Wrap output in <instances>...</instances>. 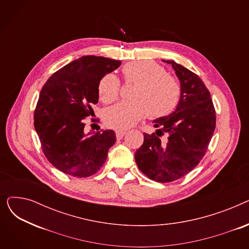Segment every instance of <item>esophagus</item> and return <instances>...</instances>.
Listing matches in <instances>:
<instances>
[{
  "mask_svg": "<svg viewBox=\"0 0 249 249\" xmlns=\"http://www.w3.org/2000/svg\"><path fill=\"white\" fill-rule=\"evenodd\" d=\"M126 134V132L125 131H122V130H117L116 131V137H117V139H121V138H123V136Z\"/></svg>",
  "mask_w": 249,
  "mask_h": 249,
  "instance_id": "34e87169",
  "label": "esophagus"
}]
</instances>
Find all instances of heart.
Wrapping results in <instances>:
<instances>
[{"instance_id":"1","label":"heart","mask_w":249,"mask_h":249,"mask_svg":"<svg viewBox=\"0 0 249 249\" xmlns=\"http://www.w3.org/2000/svg\"><path fill=\"white\" fill-rule=\"evenodd\" d=\"M127 84H135L131 91L132 101L118 103L104 113L109 127L125 130L134 126L147 115L159 119L173 113L181 96L179 82L165 72L160 64L150 60L126 63L122 69ZM100 100L105 104L116 101L120 93V81L115 74L104 75L98 85Z\"/></svg>"}]
</instances>
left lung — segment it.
<instances>
[{"label": "left lung", "instance_id": "1", "mask_svg": "<svg viewBox=\"0 0 249 249\" xmlns=\"http://www.w3.org/2000/svg\"><path fill=\"white\" fill-rule=\"evenodd\" d=\"M163 61L172 64L178 77L180 100L175 112L153 121L155 133L143 134L135 160L150 179L171 182L189 174L203 159L215 131L216 114L201 78L174 60Z\"/></svg>", "mask_w": 249, "mask_h": 249}]
</instances>
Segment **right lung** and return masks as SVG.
<instances>
[{"label":"right lung","instance_id":"obj_1","mask_svg":"<svg viewBox=\"0 0 249 249\" xmlns=\"http://www.w3.org/2000/svg\"><path fill=\"white\" fill-rule=\"evenodd\" d=\"M121 61L87 55L52 74L39 95L34 127L44 155L60 172L77 178L95 175L116 142L113 130L85 133L84 119L94 114L101 78Z\"/></svg>","mask_w":249,"mask_h":249}]
</instances>
